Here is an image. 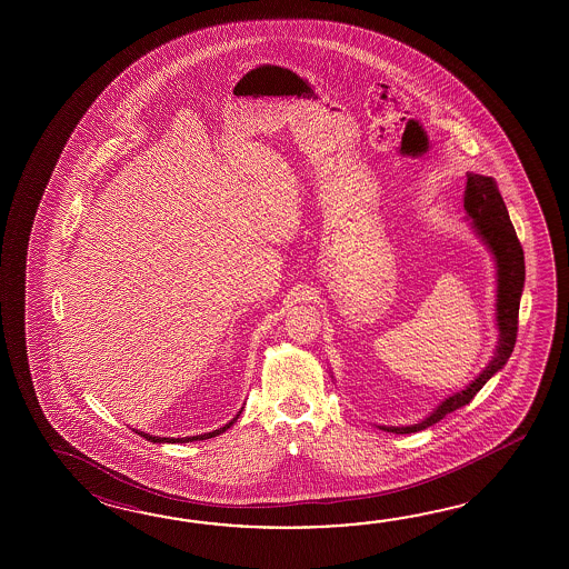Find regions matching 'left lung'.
<instances>
[{
	"mask_svg": "<svg viewBox=\"0 0 569 569\" xmlns=\"http://www.w3.org/2000/svg\"><path fill=\"white\" fill-rule=\"evenodd\" d=\"M463 209L468 218L472 219L473 230L488 246L490 254L496 262V326H498V346L495 356L483 368L480 376H476L472 385L451 395L443 400L436 411L427 419L409 427H380L388 433H415L427 429L437 421H441L448 412L461 409L478 395V390L492 378V376L508 362L510 353L515 350L517 331H519V305L522 287H525V254L520 246L517 231L508 218L507 206L502 194L498 191L492 177H482L468 172V182L463 191Z\"/></svg>",
	"mask_w": 569,
	"mask_h": 569,
	"instance_id": "1",
	"label": "left lung"
}]
</instances>
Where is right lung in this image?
Segmentation results:
<instances>
[{
  "label": "right lung",
  "mask_w": 569,
  "mask_h": 569,
  "mask_svg": "<svg viewBox=\"0 0 569 569\" xmlns=\"http://www.w3.org/2000/svg\"><path fill=\"white\" fill-rule=\"evenodd\" d=\"M242 412V411H240ZM240 412L231 419L230 423L223 425V427H219L216 431H209V433H203V436H193V437H157L150 436V433H144V431H136L138 436L144 437L148 441H152V443H189V441H203V439H209V437H218L223 433V431H228L231 425L238 421V417H240Z\"/></svg>",
  "instance_id": "add662e5"
}]
</instances>
